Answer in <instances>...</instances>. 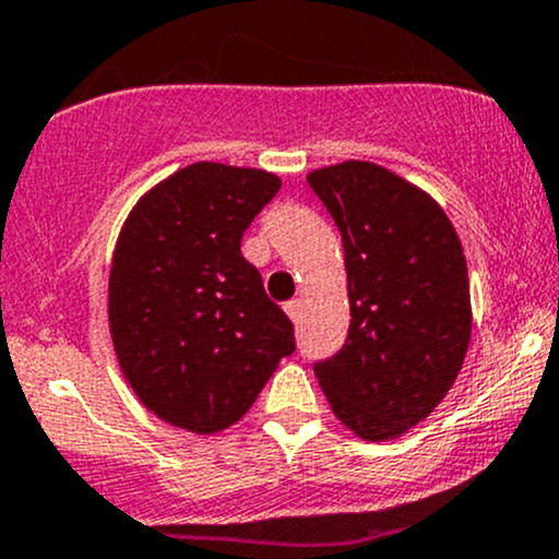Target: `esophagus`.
Here are the masks:
<instances>
[{"label": "esophagus", "instance_id": "34e87169", "mask_svg": "<svg viewBox=\"0 0 559 559\" xmlns=\"http://www.w3.org/2000/svg\"><path fill=\"white\" fill-rule=\"evenodd\" d=\"M284 310H286V316H289V319L297 324V321H299V302H297V299H292V302H286Z\"/></svg>", "mask_w": 559, "mask_h": 559}]
</instances>
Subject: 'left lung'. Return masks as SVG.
<instances>
[{
  "instance_id": "obj_1",
  "label": "left lung",
  "mask_w": 559,
  "mask_h": 559,
  "mask_svg": "<svg viewBox=\"0 0 559 559\" xmlns=\"http://www.w3.org/2000/svg\"><path fill=\"white\" fill-rule=\"evenodd\" d=\"M343 235L350 326L316 378L343 426L388 442L448 396L472 340L468 270L455 227L420 187L378 163L308 174Z\"/></svg>"
}]
</instances>
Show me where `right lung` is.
<instances>
[{"mask_svg": "<svg viewBox=\"0 0 559 559\" xmlns=\"http://www.w3.org/2000/svg\"><path fill=\"white\" fill-rule=\"evenodd\" d=\"M278 190L262 168L192 163L146 190L117 235L107 302L117 364L139 402L176 428H230L295 354V326L240 254Z\"/></svg>", "mask_w": 559, "mask_h": 559, "instance_id": "add662e5", "label": "right lung"}]
</instances>
